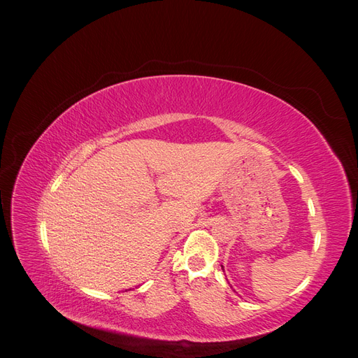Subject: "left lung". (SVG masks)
I'll return each mask as SVG.
<instances>
[{
  "mask_svg": "<svg viewBox=\"0 0 358 358\" xmlns=\"http://www.w3.org/2000/svg\"><path fill=\"white\" fill-rule=\"evenodd\" d=\"M221 267H222V266H221ZM222 270H224V267H222Z\"/></svg>",
  "mask_w": 358,
  "mask_h": 358,
  "instance_id": "left-lung-1",
  "label": "left lung"
}]
</instances>
